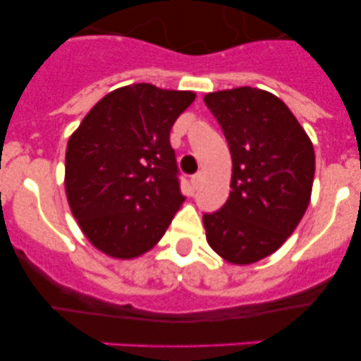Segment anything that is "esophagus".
I'll return each mask as SVG.
<instances>
[{
  "label": "esophagus",
  "mask_w": 361,
  "mask_h": 361,
  "mask_svg": "<svg viewBox=\"0 0 361 361\" xmlns=\"http://www.w3.org/2000/svg\"><path fill=\"white\" fill-rule=\"evenodd\" d=\"M201 180H203V173H197V174H194V176L190 178V183H192V187H194V188H197V187H200Z\"/></svg>",
  "instance_id": "esophagus-1"
}]
</instances>
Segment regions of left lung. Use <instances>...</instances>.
<instances>
[{"instance_id":"8db88e82","label":"left lung","mask_w":361,"mask_h":361,"mask_svg":"<svg viewBox=\"0 0 361 361\" xmlns=\"http://www.w3.org/2000/svg\"><path fill=\"white\" fill-rule=\"evenodd\" d=\"M204 104L224 131L233 164L230 197L203 215L207 242L222 260L255 264L285 244L308 208L313 144L287 104L267 90H217Z\"/></svg>"}]
</instances>
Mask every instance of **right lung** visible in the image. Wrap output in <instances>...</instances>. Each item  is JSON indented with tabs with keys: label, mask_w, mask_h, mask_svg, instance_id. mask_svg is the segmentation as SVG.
Wrapping results in <instances>:
<instances>
[{
	"label": "right lung",
	"mask_w": 361,
	"mask_h": 361,
	"mask_svg": "<svg viewBox=\"0 0 361 361\" xmlns=\"http://www.w3.org/2000/svg\"><path fill=\"white\" fill-rule=\"evenodd\" d=\"M196 99L192 90L151 83L101 97L69 137L66 196L87 240L116 260L158 244L185 197L169 133Z\"/></svg>",
	"instance_id": "add662e5"
}]
</instances>
